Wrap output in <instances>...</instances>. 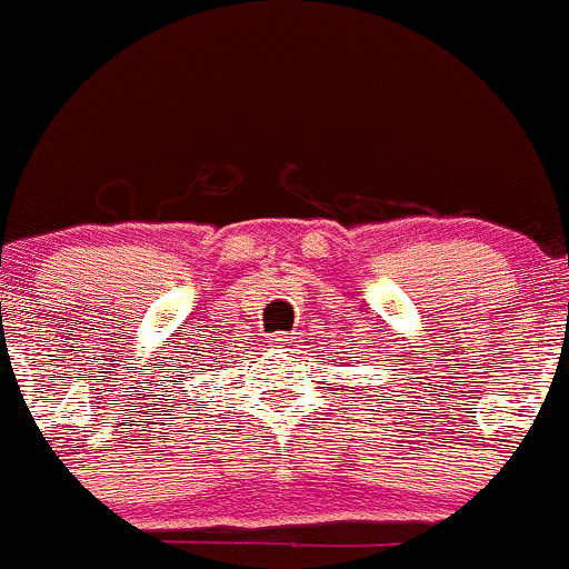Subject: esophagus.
Listing matches in <instances>:
<instances>
[{"mask_svg":"<svg viewBox=\"0 0 569 569\" xmlns=\"http://www.w3.org/2000/svg\"><path fill=\"white\" fill-rule=\"evenodd\" d=\"M274 345H278V347H289L291 345V336L289 333H278V336H274Z\"/></svg>","mask_w":569,"mask_h":569,"instance_id":"obj_1","label":"esophagus"}]
</instances>
